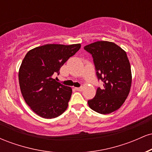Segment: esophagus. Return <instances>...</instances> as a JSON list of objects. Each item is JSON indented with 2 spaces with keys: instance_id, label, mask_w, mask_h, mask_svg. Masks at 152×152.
Returning a JSON list of instances; mask_svg holds the SVG:
<instances>
[{
  "instance_id": "obj_1",
  "label": "esophagus",
  "mask_w": 152,
  "mask_h": 152,
  "mask_svg": "<svg viewBox=\"0 0 152 152\" xmlns=\"http://www.w3.org/2000/svg\"><path fill=\"white\" fill-rule=\"evenodd\" d=\"M82 89H83V88H82V87H77V88H76V90L78 91H81Z\"/></svg>"
}]
</instances>
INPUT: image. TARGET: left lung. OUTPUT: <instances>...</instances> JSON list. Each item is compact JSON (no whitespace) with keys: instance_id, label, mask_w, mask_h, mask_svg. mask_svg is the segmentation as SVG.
I'll use <instances>...</instances> for the list:
<instances>
[{"instance_id":"8db88e82","label":"left lung","mask_w":152,"mask_h":152,"mask_svg":"<svg viewBox=\"0 0 152 152\" xmlns=\"http://www.w3.org/2000/svg\"><path fill=\"white\" fill-rule=\"evenodd\" d=\"M91 55L99 87L95 96L88 101L89 107L96 112L107 114L121 107L129 94L132 86V71L126 53L109 41H100L84 46Z\"/></svg>"}]
</instances>
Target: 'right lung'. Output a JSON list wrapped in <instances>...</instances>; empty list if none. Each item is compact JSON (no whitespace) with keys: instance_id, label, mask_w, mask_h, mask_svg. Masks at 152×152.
Instances as JSON below:
<instances>
[{"instance_id":"obj_1","label":"right lung","mask_w":152,"mask_h":152,"mask_svg":"<svg viewBox=\"0 0 152 152\" xmlns=\"http://www.w3.org/2000/svg\"><path fill=\"white\" fill-rule=\"evenodd\" d=\"M81 48V44H46L29 50L18 72L24 100L38 116L53 118L68 107L72 89L53 78Z\"/></svg>"}]
</instances>
